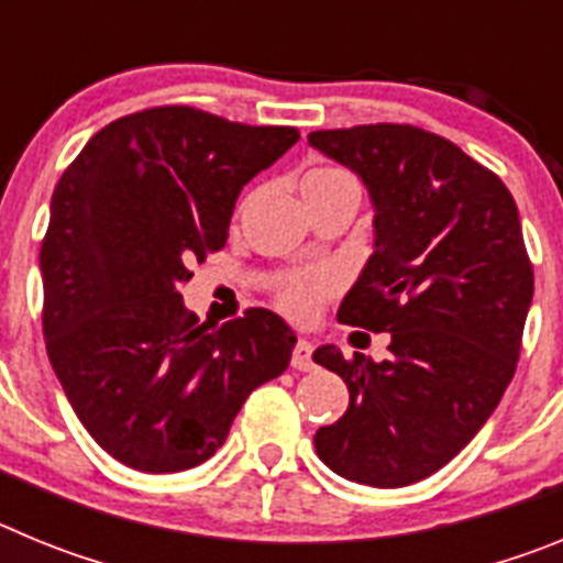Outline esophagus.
Here are the masks:
<instances>
[{
	"label": "esophagus",
	"mask_w": 563,
	"mask_h": 563,
	"mask_svg": "<svg viewBox=\"0 0 563 563\" xmlns=\"http://www.w3.org/2000/svg\"><path fill=\"white\" fill-rule=\"evenodd\" d=\"M292 369L307 372L312 369V343L307 338H298L296 346H292Z\"/></svg>",
	"instance_id": "1"
}]
</instances>
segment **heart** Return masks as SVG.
Instances as JSON below:
<instances>
[{"instance_id":"heart-1","label":"heart","mask_w":563,"mask_h":563,"mask_svg":"<svg viewBox=\"0 0 563 563\" xmlns=\"http://www.w3.org/2000/svg\"><path fill=\"white\" fill-rule=\"evenodd\" d=\"M335 188H357L355 177L341 166H316L305 174L301 194L335 191ZM332 290V278L324 273H290L278 285V305L285 307L292 318H312Z\"/></svg>"}]
</instances>
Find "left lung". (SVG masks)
Segmentation results:
<instances>
[{"mask_svg": "<svg viewBox=\"0 0 563 563\" xmlns=\"http://www.w3.org/2000/svg\"><path fill=\"white\" fill-rule=\"evenodd\" d=\"M310 146L357 174L372 202V256L338 321L391 332L389 357L312 361L343 377L350 409L316 431L327 467L402 487L454 460L514 380L533 267L505 183L460 146L400 123L312 132Z\"/></svg>", "mask_w": 563, "mask_h": 563, "instance_id": "left-lung-1", "label": "left lung"}]
</instances>
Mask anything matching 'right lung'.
Returning a JSON list of instances; mask_svg holds the SVG:
<instances>
[{"instance_id":"1","label":"right lung","mask_w":563,"mask_h":563,"mask_svg":"<svg viewBox=\"0 0 563 563\" xmlns=\"http://www.w3.org/2000/svg\"><path fill=\"white\" fill-rule=\"evenodd\" d=\"M296 141L290 126L157 107L92 134L62 174L38 256L44 341L84 429L123 465H200L290 366L296 335L276 312L213 327L180 287L225 245L239 191Z\"/></svg>"}]
</instances>
